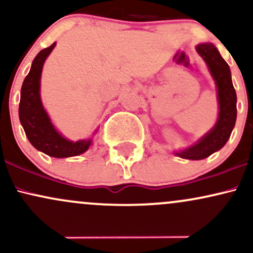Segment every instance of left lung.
I'll list each match as a JSON object with an SVG mask.
<instances>
[{"label": "left lung", "instance_id": "obj_1", "mask_svg": "<svg viewBox=\"0 0 253 253\" xmlns=\"http://www.w3.org/2000/svg\"><path fill=\"white\" fill-rule=\"evenodd\" d=\"M196 51L207 63L210 71L216 83L219 98V118L215 126L203 138L189 149L176 152V155L185 159H203L220 150L227 143L237 119V94L232 84L231 70L228 64L220 56L213 43H200Z\"/></svg>", "mask_w": 253, "mask_h": 253}]
</instances>
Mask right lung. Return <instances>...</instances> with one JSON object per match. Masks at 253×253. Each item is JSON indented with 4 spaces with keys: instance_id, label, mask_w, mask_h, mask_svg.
Listing matches in <instances>:
<instances>
[{
    "instance_id": "add662e5",
    "label": "right lung",
    "mask_w": 253,
    "mask_h": 253,
    "mask_svg": "<svg viewBox=\"0 0 253 253\" xmlns=\"http://www.w3.org/2000/svg\"><path fill=\"white\" fill-rule=\"evenodd\" d=\"M54 45L56 42L40 51L32 63L31 70L22 83L19 118L28 140L37 150L56 158H65L85 152L91 144V139L78 141L65 139L54 129L42 108L39 94L40 76L43 62L53 50Z\"/></svg>"
}]
</instances>
